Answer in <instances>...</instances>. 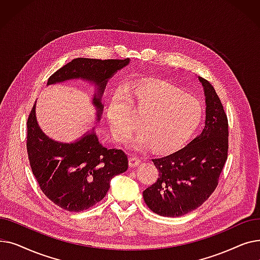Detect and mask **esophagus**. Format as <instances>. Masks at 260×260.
<instances>
[{"label":"esophagus","mask_w":260,"mask_h":260,"mask_svg":"<svg viewBox=\"0 0 260 260\" xmlns=\"http://www.w3.org/2000/svg\"><path fill=\"white\" fill-rule=\"evenodd\" d=\"M128 162H129V167L131 168H135V167H137V166L140 165L141 159L138 156H131Z\"/></svg>","instance_id":"1"}]
</instances>
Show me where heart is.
Returning a JSON list of instances; mask_svg holds the SVG:
<instances>
[{"label": "heart", "mask_w": 260, "mask_h": 260, "mask_svg": "<svg viewBox=\"0 0 260 260\" xmlns=\"http://www.w3.org/2000/svg\"><path fill=\"white\" fill-rule=\"evenodd\" d=\"M142 119L144 133L131 143L141 147L151 143L155 151L167 152L180 146L198 127L202 108L198 100L176 86L152 81L116 91L109 101L107 118L113 136L123 142Z\"/></svg>", "instance_id": "obj_1"}]
</instances>
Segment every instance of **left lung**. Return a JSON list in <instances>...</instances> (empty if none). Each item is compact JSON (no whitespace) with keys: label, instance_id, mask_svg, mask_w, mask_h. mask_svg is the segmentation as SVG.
Returning a JSON list of instances; mask_svg holds the SVG:
<instances>
[{"label":"left lung","instance_id":"obj_1","mask_svg":"<svg viewBox=\"0 0 260 260\" xmlns=\"http://www.w3.org/2000/svg\"><path fill=\"white\" fill-rule=\"evenodd\" d=\"M206 95V123L201 134L169 156L152 159L157 181L143 190L146 206L165 217H180L199 208L218 185L229 148L223 106L210 82L198 77Z\"/></svg>","mask_w":260,"mask_h":260}]
</instances>
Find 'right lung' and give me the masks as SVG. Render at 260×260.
Segmentation results:
<instances>
[{"label": "right lung", "instance_id": "1", "mask_svg": "<svg viewBox=\"0 0 260 260\" xmlns=\"http://www.w3.org/2000/svg\"><path fill=\"white\" fill-rule=\"evenodd\" d=\"M129 63L124 60L77 58L51 75L47 85L82 79L95 86L92 104L98 114L103 112L102 94L108 79ZM27 153L31 171L45 196L68 212H81L93 207L108 192L109 182L128 168L122 149L104 147L94 133L84 134L79 140L63 143L50 139L40 128L36 103L27 120Z\"/></svg>", "mask_w": 260, "mask_h": 260}]
</instances>
